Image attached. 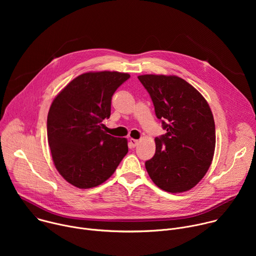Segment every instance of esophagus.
Segmentation results:
<instances>
[{"label":"esophagus","instance_id":"34e87169","mask_svg":"<svg viewBox=\"0 0 256 256\" xmlns=\"http://www.w3.org/2000/svg\"><path fill=\"white\" fill-rule=\"evenodd\" d=\"M130 144L132 148H134L138 144V140H134V138H130Z\"/></svg>","mask_w":256,"mask_h":256}]
</instances>
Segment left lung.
<instances>
[{
  "label": "left lung",
  "mask_w": 256,
  "mask_h": 256,
  "mask_svg": "<svg viewBox=\"0 0 256 256\" xmlns=\"http://www.w3.org/2000/svg\"><path fill=\"white\" fill-rule=\"evenodd\" d=\"M165 134L155 138L156 152L146 169L161 190L184 192L196 186L212 161L216 146L214 116L206 100L177 76L142 75Z\"/></svg>",
  "instance_id": "obj_1"
}]
</instances>
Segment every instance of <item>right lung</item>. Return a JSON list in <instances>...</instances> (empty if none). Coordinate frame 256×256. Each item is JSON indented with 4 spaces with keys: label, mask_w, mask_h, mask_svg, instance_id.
I'll list each match as a JSON object with an SVG mask.
<instances>
[{
    "label": "right lung",
    "mask_w": 256,
    "mask_h": 256,
    "mask_svg": "<svg viewBox=\"0 0 256 256\" xmlns=\"http://www.w3.org/2000/svg\"><path fill=\"white\" fill-rule=\"evenodd\" d=\"M130 77L118 72H85L52 101L48 140L56 168L72 186L103 184L128 152L126 138L106 134L102 122L110 116L112 95Z\"/></svg>",
    "instance_id": "obj_1"
}]
</instances>
